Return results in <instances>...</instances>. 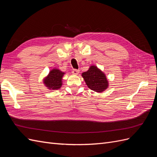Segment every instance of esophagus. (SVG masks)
<instances>
[{"label":"esophagus","instance_id":"obj_1","mask_svg":"<svg viewBox=\"0 0 157 157\" xmlns=\"http://www.w3.org/2000/svg\"><path fill=\"white\" fill-rule=\"evenodd\" d=\"M72 73H73V75H78V74L79 73V70H77V69H73V71H72Z\"/></svg>","mask_w":157,"mask_h":157}]
</instances>
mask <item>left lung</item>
I'll list each match as a JSON object with an SVG mask.
<instances>
[{
  "instance_id": "obj_1",
  "label": "left lung",
  "mask_w": 157,
  "mask_h": 157,
  "mask_svg": "<svg viewBox=\"0 0 157 157\" xmlns=\"http://www.w3.org/2000/svg\"><path fill=\"white\" fill-rule=\"evenodd\" d=\"M88 87L98 93L103 92L109 87V81L101 70L96 65H91L86 72L82 73Z\"/></svg>"
}]
</instances>
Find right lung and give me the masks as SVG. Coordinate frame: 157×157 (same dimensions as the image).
Segmentation results:
<instances>
[{
	"label": "right lung",
	"instance_id": "right-lung-1",
	"mask_svg": "<svg viewBox=\"0 0 157 157\" xmlns=\"http://www.w3.org/2000/svg\"><path fill=\"white\" fill-rule=\"evenodd\" d=\"M64 75L65 73L58 69H52L48 75L44 78L43 83L47 88L52 91L58 90L62 86V78Z\"/></svg>",
	"mask_w": 157,
	"mask_h": 157
}]
</instances>
